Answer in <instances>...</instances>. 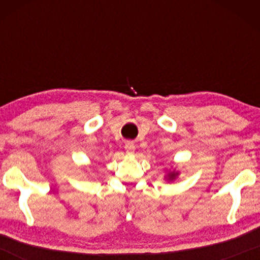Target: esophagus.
<instances>
[{"mask_svg": "<svg viewBox=\"0 0 260 260\" xmlns=\"http://www.w3.org/2000/svg\"><path fill=\"white\" fill-rule=\"evenodd\" d=\"M124 149H126V153L128 155H132L134 154V150H136V145H134L133 142H127L124 144Z\"/></svg>", "mask_w": 260, "mask_h": 260, "instance_id": "1", "label": "esophagus"}]
</instances>
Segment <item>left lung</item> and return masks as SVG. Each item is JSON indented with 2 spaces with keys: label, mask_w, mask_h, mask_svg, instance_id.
Returning <instances> with one entry per match:
<instances>
[{
  "label": "left lung",
  "mask_w": 260,
  "mask_h": 260,
  "mask_svg": "<svg viewBox=\"0 0 260 260\" xmlns=\"http://www.w3.org/2000/svg\"><path fill=\"white\" fill-rule=\"evenodd\" d=\"M178 175H180V171H177V170H169L168 174L165 175V180L172 182L178 177Z\"/></svg>",
  "instance_id": "8db88e82"
}]
</instances>
